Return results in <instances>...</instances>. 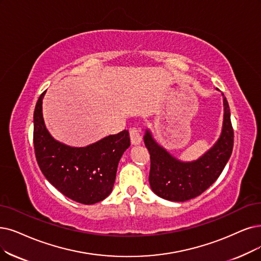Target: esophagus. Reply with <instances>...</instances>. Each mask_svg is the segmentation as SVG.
<instances>
[{
	"label": "esophagus",
	"mask_w": 261,
	"mask_h": 261,
	"mask_svg": "<svg viewBox=\"0 0 261 261\" xmlns=\"http://www.w3.org/2000/svg\"><path fill=\"white\" fill-rule=\"evenodd\" d=\"M129 137L130 142L134 145H138L141 143V136H140V130L136 127H133L129 129Z\"/></svg>",
	"instance_id": "1"
}]
</instances>
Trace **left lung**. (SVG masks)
Returning a JSON list of instances; mask_svg holds the SVG:
<instances>
[{"mask_svg": "<svg viewBox=\"0 0 261 261\" xmlns=\"http://www.w3.org/2000/svg\"><path fill=\"white\" fill-rule=\"evenodd\" d=\"M223 95L224 120L220 138L199 159L182 162L175 159L156 141L150 129L145 130L143 141L149 150L151 190L170 201H186L201 195L217 180L229 161L233 148V129L230 109Z\"/></svg>", "mask_w": 261, "mask_h": 261, "instance_id": "1", "label": "left lung"}]
</instances>
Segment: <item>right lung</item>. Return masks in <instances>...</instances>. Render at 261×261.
I'll list each match as a JSON object with an SVG mask.
<instances>
[{
  "instance_id": "obj_1",
  "label": "right lung",
  "mask_w": 261,
  "mask_h": 261,
  "mask_svg": "<svg viewBox=\"0 0 261 261\" xmlns=\"http://www.w3.org/2000/svg\"><path fill=\"white\" fill-rule=\"evenodd\" d=\"M34 110V149L45 178L71 200L93 204L112 192L119 162L130 145L128 130L102 138L87 147H70L56 140L43 118V98Z\"/></svg>"
}]
</instances>
